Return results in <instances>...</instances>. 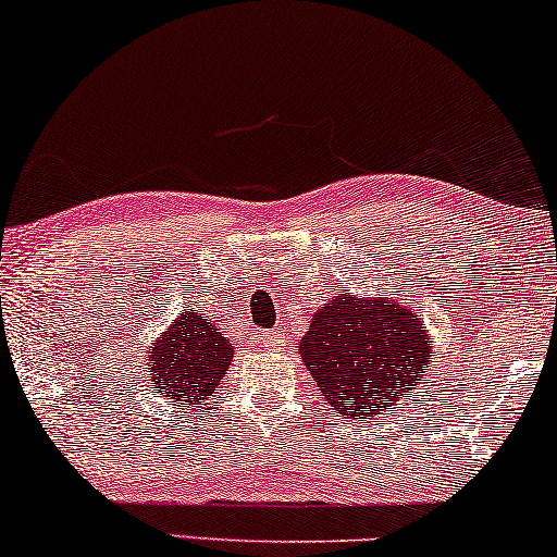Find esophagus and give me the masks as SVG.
Segmentation results:
<instances>
[{"instance_id":"34e87169","label":"esophagus","mask_w":557,"mask_h":557,"mask_svg":"<svg viewBox=\"0 0 557 557\" xmlns=\"http://www.w3.org/2000/svg\"><path fill=\"white\" fill-rule=\"evenodd\" d=\"M261 341L265 345H273V343H278V335H276V332H261Z\"/></svg>"}]
</instances>
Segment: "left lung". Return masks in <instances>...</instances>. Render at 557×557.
Returning <instances> with one entry per match:
<instances>
[{
	"label": "left lung",
	"instance_id": "1",
	"mask_svg": "<svg viewBox=\"0 0 557 557\" xmlns=\"http://www.w3.org/2000/svg\"><path fill=\"white\" fill-rule=\"evenodd\" d=\"M420 314L401 301L337 296L324 305L301 341V360L324 401L343 420L363 422L411 392L430 363Z\"/></svg>",
	"mask_w": 557,
	"mask_h": 557
}]
</instances>
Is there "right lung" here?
I'll return each mask as SVG.
<instances>
[{"label":"right lung","mask_w":557,"mask_h":557,"mask_svg":"<svg viewBox=\"0 0 557 557\" xmlns=\"http://www.w3.org/2000/svg\"><path fill=\"white\" fill-rule=\"evenodd\" d=\"M148 375L165 399L199 404L214 394L233 360V345L197 309L184 312L150 350Z\"/></svg>","instance_id":"obj_1"}]
</instances>
